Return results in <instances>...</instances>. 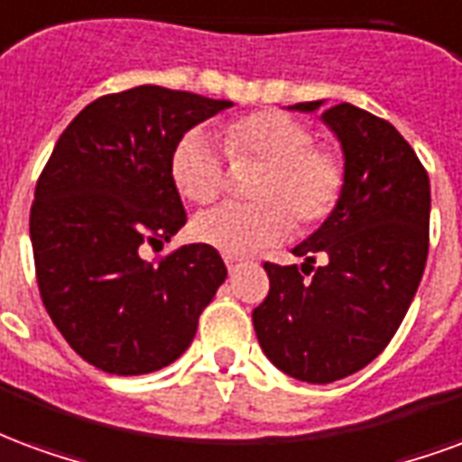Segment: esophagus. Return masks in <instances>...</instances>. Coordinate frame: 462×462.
<instances>
[{
    "label": "esophagus",
    "mask_w": 462,
    "mask_h": 462,
    "mask_svg": "<svg viewBox=\"0 0 462 462\" xmlns=\"http://www.w3.org/2000/svg\"><path fill=\"white\" fill-rule=\"evenodd\" d=\"M226 268L231 275H236V273H238V268H241V263H238V261H234V258H226Z\"/></svg>",
    "instance_id": "34e87169"
}]
</instances>
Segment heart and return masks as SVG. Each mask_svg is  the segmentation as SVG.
<instances>
[{
	"instance_id": "heart-1",
	"label": "heart",
	"mask_w": 462,
	"mask_h": 462,
	"mask_svg": "<svg viewBox=\"0 0 462 462\" xmlns=\"http://www.w3.org/2000/svg\"><path fill=\"white\" fill-rule=\"evenodd\" d=\"M221 140L234 162H265L255 177V204H226L197 218L201 244L226 255H251L291 234L292 221L318 228L337 211L346 187V162L315 130L281 110H258L224 125ZM170 177L181 197L208 207L226 189V164L204 130L181 134L170 157Z\"/></svg>"
}]
</instances>
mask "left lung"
<instances>
[{
  "instance_id": "8db88e82",
  "label": "left lung",
  "mask_w": 462,
  "mask_h": 462,
  "mask_svg": "<svg viewBox=\"0 0 462 462\" xmlns=\"http://www.w3.org/2000/svg\"><path fill=\"white\" fill-rule=\"evenodd\" d=\"M319 106L310 100L295 110ZM322 120L342 143L345 194L337 211L292 248L305 258L302 271L263 263L271 291L254 310L265 356L308 383L345 379L382 355L429 258V171L411 144L392 123L349 103L328 107ZM318 257L323 265L315 269Z\"/></svg>"
}]
</instances>
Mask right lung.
Listing matches in <instances>:
<instances>
[{"label": "right lung", "instance_id": "right-lung-1", "mask_svg": "<svg viewBox=\"0 0 462 462\" xmlns=\"http://www.w3.org/2000/svg\"><path fill=\"white\" fill-rule=\"evenodd\" d=\"M231 106L137 86L93 100L59 137L36 181L29 234L43 308L88 365L137 376L191 345L226 281L221 255L207 244L152 263L140 254L187 224L170 177L174 144Z\"/></svg>", "mask_w": 462, "mask_h": 462}]
</instances>
